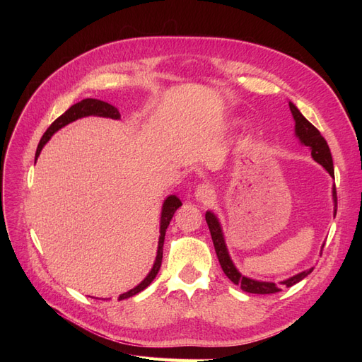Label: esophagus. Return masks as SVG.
I'll return each mask as SVG.
<instances>
[{"mask_svg":"<svg viewBox=\"0 0 362 362\" xmlns=\"http://www.w3.org/2000/svg\"><path fill=\"white\" fill-rule=\"evenodd\" d=\"M193 196H194L196 201L206 204V202H210V201L214 199V190H213L211 185L201 184V185H198V187L194 189Z\"/></svg>","mask_w":362,"mask_h":362,"instance_id":"34e87169","label":"esophagus"}]
</instances>
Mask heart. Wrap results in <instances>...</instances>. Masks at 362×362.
I'll return each mask as SVG.
<instances>
[{
	"label": "heart",
	"instance_id": "heart-1",
	"mask_svg": "<svg viewBox=\"0 0 362 362\" xmlns=\"http://www.w3.org/2000/svg\"><path fill=\"white\" fill-rule=\"evenodd\" d=\"M237 124V120H233V122H229V125H231V127H234Z\"/></svg>",
	"mask_w": 362,
	"mask_h": 362
}]
</instances>
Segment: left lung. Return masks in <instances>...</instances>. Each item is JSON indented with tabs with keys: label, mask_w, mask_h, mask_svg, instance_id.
Returning a JSON list of instances; mask_svg holds the SVG:
<instances>
[{
	"label": "left lung",
	"mask_w": 362,
	"mask_h": 362,
	"mask_svg": "<svg viewBox=\"0 0 362 362\" xmlns=\"http://www.w3.org/2000/svg\"><path fill=\"white\" fill-rule=\"evenodd\" d=\"M288 105H290V112H291L293 119H294V134H296V137L299 139L300 145L310 148L311 157L314 158V161L322 164L325 170L334 178V163H332L331 149H329V146H327L323 136L320 134V131L317 129L310 122V120L299 112V108L296 107L291 101L288 103ZM332 201H334V217H335V214H337L335 184L332 185ZM205 221L208 223V228H210L213 245H214L216 254H217L218 262H221V267H222L223 273L228 276L229 281L234 282L235 286H238L246 293H254V294L278 293V291H281V287H291V286H294V284L300 282L303 278L308 276L314 269V267H311L308 270H303V272L298 273V275L281 281L279 284L270 282V281H257V279L247 278L237 270L231 257H229V252H228L226 242H225V235H223V231H222V225H221V222H218L217 216L213 211H206L205 213ZM323 246H325V243H323ZM323 246H322V249H323ZM320 255H322V250H320Z\"/></svg>",
	"instance_id": "8db88e82"
}]
</instances>
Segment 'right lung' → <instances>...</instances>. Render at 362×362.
<instances>
[{"instance_id": "obj_1", "label": "right lung", "mask_w": 362, "mask_h": 362, "mask_svg": "<svg viewBox=\"0 0 362 362\" xmlns=\"http://www.w3.org/2000/svg\"><path fill=\"white\" fill-rule=\"evenodd\" d=\"M87 116H100V117H110V119H120V113L116 107L110 105L108 103L100 101V100H92V98H87V100H83L80 103L74 104L72 107H69L66 112H64L62 116H59L54 122L49 125V128L45 131V134L42 136L40 141H39V146L36 151V160L40 156V151L42 148L48 144V140L52 137V134H56L57 131L63 127H66L68 124L74 122L76 119H81V117H87ZM182 205V202L180 201V198L177 194H170L168 196L166 199L163 202L161 206V217H160V238H158V247H157V257L154 261V266H152L151 272L148 273V276L141 281L137 287L131 288L129 291L120 294L119 296V300H124L131 298V296H134L140 291H144L149 284L156 279L157 273L161 267V259H163V245H164V235H166V229L172 221V217L175 214V211L178 210V208Z\"/></svg>"}]
</instances>
